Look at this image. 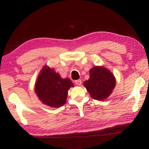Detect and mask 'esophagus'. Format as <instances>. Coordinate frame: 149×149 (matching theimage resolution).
Returning <instances> with one entry per match:
<instances>
[{"instance_id": "esophagus-1", "label": "esophagus", "mask_w": 149, "mask_h": 149, "mask_svg": "<svg viewBox=\"0 0 149 149\" xmlns=\"http://www.w3.org/2000/svg\"><path fill=\"white\" fill-rule=\"evenodd\" d=\"M75 84H76L77 85H79V86H80V85H81L82 81H81V79H78V80L75 81Z\"/></svg>"}]
</instances>
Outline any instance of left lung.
Segmentation results:
<instances>
[{
	"label": "left lung",
	"mask_w": 149,
	"mask_h": 149,
	"mask_svg": "<svg viewBox=\"0 0 149 149\" xmlns=\"http://www.w3.org/2000/svg\"><path fill=\"white\" fill-rule=\"evenodd\" d=\"M90 79L84 86L94 99L102 100L108 97L115 86V78L108 70L95 66L90 70Z\"/></svg>",
	"instance_id": "1"
}]
</instances>
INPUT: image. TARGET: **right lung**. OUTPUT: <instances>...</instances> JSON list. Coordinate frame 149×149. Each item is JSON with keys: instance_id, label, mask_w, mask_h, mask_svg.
<instances>
[{"instance_id": "1", "label": "right lung", "mask_w": 149, "mask_h": 149, "mask_svg": "<svg viewBox=\"0 0 149 149\" xmlns=\"http://www.w3.org/2000/svg\"><path fill=\"white\" fill-rule=\"evenodd\" d=\"M72 86L74 84L70 79H62L53 69L45 66L38 77L35 92L43 104L59 107L65 104L68 91Z\"/></svg>"}]
</instances>
